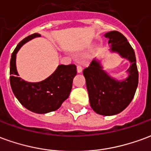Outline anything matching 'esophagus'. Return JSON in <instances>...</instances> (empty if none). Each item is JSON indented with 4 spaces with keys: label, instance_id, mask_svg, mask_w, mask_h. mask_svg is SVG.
<instances>
[{
    "label": "esophagus",
    "instance_id": "obj_1",
    "mask_svg": "<svg viewBox=\"0 0 151 151\" xmlns=\"http://www.w3.org/2000/svg\"><path fill=\"white\" fill-rule=\"evenodd\" d=\"M77 72L80 73L82 72V67L80 65H78L77 66Z\"/></svg>",
    "mask_w": 151,
    "mask_h": 151
}]
</instances>
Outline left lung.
I'll return each mask as SVG.
<instances>
[{
	"mask_svg": "<svg viewBox=\"0 0 151 151\" xmlns=\"http://www.w3.org/2000/svg\"><path fill=\"white\" fill-rule=\"evenodd\" d=\"M104 36L109 40L111 52L131 63L127 70L128 78L123 81L111 78L95 59L83 70V75L92 109L99 115L113 116L124 110L134 97L138 85V71L134 50L126 38L116 31L108 32Z\"/></svg>",
	"mask_w": 151,
	"mask_h": 151,
	"instance_id": "obj_1",
	"label": "left lung"
}]
</instances>
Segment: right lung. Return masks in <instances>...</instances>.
<instances>
[{"mask_svg":"<svg viewBox=\"0 0 151 151\" xmlns=\"http://www.w3.org/2000/svg\"><path fill=\"white\" fill-rule=\"evenodd\" d=\"M40 36L35 33L17 45L10 60L9 81L15 97L22 106L35 113L45 114L57 110L68 99L77 68L75 65H60L52 75L40 82H28L19 78L16 68V54L24 43Z\"/></svg>","mask_w":151,"mask_h":151,"instance_id":"right-lung-1","label":"right lung"}]
</instances>
